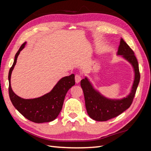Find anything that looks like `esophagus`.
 Instances as JSON below:
<instances>
[{"instance_id": "obj_1", "label": "esophagus", "mask_w": 151, "mask_h": 151, "mask_svg": "<svg viewBox=\"0 0 151 151\" xmlns=\"http://www.w3.org/2000/svg\"><path fill=\"white\" fill-rule=\"evenodd\" d=\"M75 81H76V83L77 84L80 83V81H81V76L79 75V74H76L75 76Z\"/></svg>"}]
</instances>
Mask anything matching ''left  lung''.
I'll return each mask as SVG.
<instances>
[{"instance_id":"obj_1","label":"left lung","mask_w":151,"mask_h":151,"mask_svg":"<svg viewBox=\"0 0 151 151\" xmlns=\"http://www.w3.org/2000/svg\"><path fill=\"white\" fill-rule=\"evenodd\" d=\"M118 55H122L129 61L135 71V79L131 93L126 98L122 99H108L96 91L86 77L81 81L87 112L90 118L96 121H107L118 116L129 108L133 102L140 78L138 61L133 50L123 38L120 40Z\"/></svg>"}]
</instances>
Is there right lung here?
Listing matches in <instances>:
<instances>
[{
  "mask_svg": "<svg viewBox=\"0 0 151 151\" xmlns=\"http://www.w3.org/2000/svg\"><path fill=\"white\" fill-rule=\"evenodd\" d=\"M26 43L20 47L16 53L14 61L9 72V94L11 101L17 110L27 119L37 123L54 120L60 113L65 95L72 86L75 84L74 74L63 77L50 93L42 97L25 99L17 96L11 88V76L18 55L24 48Z\"/></svg>",
  "mask_w": 151,
  "mask_h": 151,
  "instance_id": "1",
  "label": "right lung"
}]
</instances>
